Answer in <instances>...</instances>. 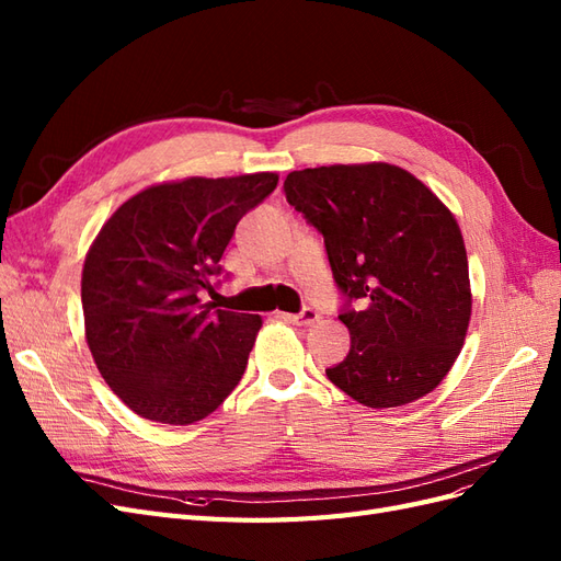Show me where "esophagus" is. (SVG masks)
<instances>
[{"instance_id":"obj_1","label":"esophagus","mask_w":561,"mask_h":561,"mask_svg":"<svg viewBox=\"0 0 561 561\" xmlns=\"http://www.w3.org/2000/svg\"><path fill=\"white\" fill-rule=\"evenodd\" d=\"M283 318H285V320H290L293 325H299V328H309V325H313V322H316L320 316H318V311H316V309L307 307V309H301L299 313H285Z\"/></svg>"}]
</instances>
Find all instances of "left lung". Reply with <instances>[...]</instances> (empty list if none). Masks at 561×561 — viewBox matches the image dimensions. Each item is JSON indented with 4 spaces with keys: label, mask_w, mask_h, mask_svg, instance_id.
I'll return each instance as SVG.
<instances>
[{
    "label": "left lung",
    "mask_w": 561,
    "mask_h": 561,
    "mask_svg": "<svg viewBox=\"0 0 561 561\" xmlns=\"http://www.w3.org/2000/svg\"><path fill=\"white\" fill-rule=\"evenodd\" d=\"M283 190L325 239L346 299L339 320L351 351L325 369L328 379L375 410L431 393L461 353L472 309L463 236L449 208L390 163L304 168Z\"/></svg>",
    "instance_id": "left-lung-1"
}]
</instances>
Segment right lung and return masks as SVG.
<instances>
[{
  "mask_svg": "<svg viewBox=\"0 0 561 561\" xmlns=\"http://www.w3.org/2000/svg\"><path fill=\"white\" fill-rule=\"evenodd\" d=\"M276 173L147 186L100 229L81 274L87 342L100 375L149 421L190 426L239 386L262 318L203 304L239 219Z\"/></svg>",
  "mask_w": 561,
  "mask_h": 561,
  "instance_id": "obj_1",
  "label": "right lung"
}]
</instances>
